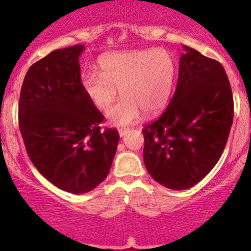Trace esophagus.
Listing matches in <instances>:
<instances>
[{
  "label": "esophagus",
  "mask_w": 251,
  "mask_h": 251,
  "mask_svg": "<svg viewBox=\"0 0 251 251\" xmlns=\"http://www.w3.org/2000/svg\"><path fill=\"white\" fill-rule=\"evenodd\" d=\"M128 132H129V128H121V129L118 130L119 136H121V137H124Z\"/></svg>",
  "instance_id": "1"
}]
</instances>
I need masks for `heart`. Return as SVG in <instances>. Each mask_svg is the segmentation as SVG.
Here are the masks:
<instances>
[{"label":"heart","instance_id":"b5f03b06","mask_svg":"<svg viewBox=\"0 0 251 251\" xmlns=\"http://www.w3.org/2000/svg\"><path fill=\"white\" fill-rule=\"evenodd\" d=\"M100 73L81 75V88L99 110L106 112L117 99L124 98L109 112L114 126L138 121L145 110L159 112L167 104L176 77V61L166 49H143L108 54L99 60Z\"/></svg>","mask_w":251,"mask_h":251}]
</instances>
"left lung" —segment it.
Here are the masks:
<instances>
[{
	"mask_svg": "<svg viewBox=\"0 0 251 251\" xmlns=\"http://www.w3.org/2000/svg\"><path fill=\"white\" fill-rule=\"evenodd\" d=\"M183 50L174 98L157 121L142 129L148 174L171 190L192 187L215 167L234 118L224 66L195 49Z\"/></svg>",
	"mask_w": 251,
	"mask_h": 251,
	"instance_id": "left-lung-1",
	"label": "left lung"
}]
</instances>
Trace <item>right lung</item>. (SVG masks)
<instances>
[{
    "mask_svg": "<svg viewBox=\"0 0 251 251\" xmlns=\"http://www.w3.org/2000/svg\"><path fill=\"white\" fill-rule=\"evenodd\" d=\"M83 45L59 49L30 66L19 101V126L31 162L49 182L85 194L106 178L118 130L100 129L104 115L81 88Z\"/></svg>",
    "mask_w": 251,
    "mask_h": 251,
    "instance_id": "right-lung-1",
    "label": "right lung"
}]
</instances>
